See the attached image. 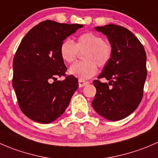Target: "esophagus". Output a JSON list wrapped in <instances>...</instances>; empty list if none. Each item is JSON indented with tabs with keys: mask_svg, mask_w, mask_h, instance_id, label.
Wrapping results in <instances>:
<instances>
[{
	"mask_svg": "<svg viewBox=\"0 0 158 158\" xmlns=\"http://www.w3.org/2000/svg\"><path fill=\"white\" fill-rule=\"evenodd\" d=\"M89 83V82H88V81H84V80H82V79H79V87H83Z\"/></svg>",
	"mask_w": 158,
	"mask_h": 158,
	"instance_id": "obj_1",
	"label": "esophagus"
}]
</instances>
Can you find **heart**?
Returning a JSON list of instances; mask_svg holds the SVG:
<instances>
[{
    "label": "heart",
    "instance_id": "obj_1",
    "mask_svg": "<svg viewBox=\"0 0 158 158\" xmlns=\"http://www.w3.org/2000/svg\"><path fill=\"white\" fill-rule=\"evenodd\" d=\"M84 60L72 65L69 74L82 80L95 76L98 72V66L105 67L111 60L112 47L104 41L100 35L94 33H85L77 38L75 44L71 39H66L60 45V53L64 62L71 63L76 60L79 52H85Z\"/></svg>",
    "mask_w": 158,
    "mask_h": 158
}]
</instances>
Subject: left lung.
Wrapping results in <instances>:
<instances>
[{
  "instance_id": "obj_1",
  "label": "left lung",
  "mask_w": 158,
  "mask_h": 158,
  "mask_svg": "<svg viewBox=\"0 0 158 158\" xmlns=\"http://www.w3.org/2000/svg\"><path fill=\"white\" fill-rule=\"evenodd\" d=\"M107 36L112 47L111 60L94 80L96 94L92 102L99 115L110 121L128 117L138 108L143 97L147 77L146 52L138 38L126 28L114 24L95 27Z\"/></svg>"
}]
</instances>
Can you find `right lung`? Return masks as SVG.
Returning <instances> with one entry per match:
<instances>
[{
  "instance_id": "add662e5",
  "label": "right lung",
  "mask_w": 158,
  "mask_h": 158,
  "mask_svg": "<svg viewBox=\"0 0 158 158\" xmlns=\"http://www.w3.org/2000/svg\"><path fill=\"white\" fill-rule=\"evenodd\" d=\"M83 25L45 20L25 35L13 60L12 84L19 107L38 123L49 124L63 114L79 86L78 79L67 76L60 53L67 36Z\"/></svg>"
}]
</instances>
